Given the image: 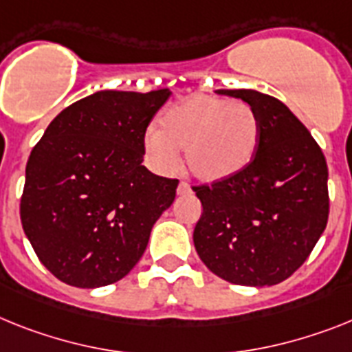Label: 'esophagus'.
<instances>
[{"label": "esophagus", "mask_w": 352, "mask_h": 352, "mask_svg": "<svg viewBox=\"0 0 352 352\" xmlns=\"http://www.w3.org/2000/svg\"><path fill=\"white\" fill-rule=\"evenodd\" d=\"M177 193H179V195H190L191 193L190 184H186V182H179V186H177Z\"/></svg>", "instance_id": "1"}]
</instances>
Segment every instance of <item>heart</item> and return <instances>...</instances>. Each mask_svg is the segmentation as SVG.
<instances>
[{
    "label": "heart",
    "instance_id": "obj_1",
    "mask_svg": "<svg viewBox=\"0 0 352 352\" xmlns=\"http://www.w3.org/2000/svg\"><path fill=\"white\" fill-rule=\"evenodd\" d=\"M261 120L252 105L193 94L159 118L144 134V152L159 170L173 166L184 150L186 166L199 181L221 182L250 166L259 148Z\"/></svg>",
    "mask_w": 352,
    "mask_h": 352
}]
</instances>
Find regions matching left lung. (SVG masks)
I'll use <instances>...</instances> for the list:
<instances>
[{"instance_id": "1", "label": "left lung", "mask_w": 352, "mask_h": 352, "mask_svg": "<svg viewBox=\"0 0 352 352\" xmlns=\"http://www.w3.org/2000/svg\"><path fill=\"white\" fill-rule=\"evenodd\" d=\"M261 120L259 148L240 175L193 186L202 217L195 249L218 277L241 286H272L302 265L329 217L327 164L294 112L270 94L221 89Z\"/></svg>"}]
</instances>
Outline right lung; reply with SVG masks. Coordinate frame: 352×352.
Returning a JSON list of instances; mask_svg holds the SVG:
<instances>
[{"mask_svg":"<svg viewBox=\"0 0 352 352\" xmlns=\"http://www.w3.org/2000/svg\"><path fill=\"white\" fill-rule=\"evenodd\" d=\"M170 91H98L52 121L26 162L21 223L62 283L100 288L125 277L175 200L177 179L141 164L144 134Z\"/></svg>","mask_w":352,"mask_h":352,"instance_id":"1","label":"right lung"}]
</instances>
